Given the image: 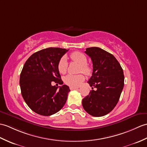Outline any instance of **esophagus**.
Wrapping results in <instances>:
<instances>
[{
	"label": "esophagus",
	"instance_id": "esophagus-1",
	"mask_svg": "<svg viewBox=\"0 0 147 147\" xmlns=\"http://www.w3.org/2000/svg\"><path fill=\"white\" fill-rule=\"evenodd\" d=\"M78 88H74V87H70L71 90H78Z\"/></svg>",
	"mask_w": 147,
	"mask_h": 147
}]
</instances>
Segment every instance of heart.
Returning a JSON list of instances; mask_svg holds the SVG:
<instances>
[{"mask_svg":"<svg viewBox=\"0 0 147 147\" xmlns=\"http://www.w3.org/2000/svg\"><path fill=\"white\" fill-rule=\"evenodd\" d=\"M71 58L74 62L80 64V71L86 75H90L92 73L91 67L87 64V57L84 54L80 52H74L71 54ZM68 63L67 57L64 56L59 59L57 64V69L59 73L64 74L67 69ZM84 77L83 74H67L64 78V81L68 86L77 87L83 82Z\"/></svg>","mask_w":147,"mask_h":147,"instance_id":"obj_1","label":"heart"}]
</instances>
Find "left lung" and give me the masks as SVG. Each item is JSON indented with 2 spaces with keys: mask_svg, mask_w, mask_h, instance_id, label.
<instances>
[{
  "mask_svg": "<svg viewBox=\"0 0 147 147\" xmlns=\"http://www.w3.org/2000/svg\"><path fill=\"white\" fill-rule=\"evenodd\" d=\"M93 62V73L88 83L92 90L82 101L83 108L93 117H103L113 110L124 86L123 71L113 54L100 47L86 48Z\"/></svg>",
  "mask_w": 147,
  "mask_h": 147,
  "instance_id": "obj_1",
  "label": "left lung"
}]
</instances>
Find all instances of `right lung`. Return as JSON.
Wrapping results in <instances>:
<instances>
[{
	"label": "right lung",
	"mask_w": 147,
	"mask_h": 147,
	"mask_svg": "<svg viewBox=\"0 0 147 147\" xmlns=\"http://www.w3.org/2000/svg\"><path fill=\"white\" fill-rule=\"evenodd\" d=\"M69 49L49 47L34 53L26 61L20 75L22 96L27 106L36 113L50 116L65 105L70 91L67 85L58 90L51 83L63 84L57 64Z\"/></svg>",
	"instance_id": "right-lung-1"
}]
</instances>
